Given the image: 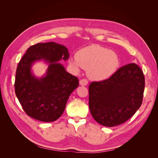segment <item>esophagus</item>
I'll return each mask as SVG.
<instances>
[{
    "label": "esophagus",
    "instance_id": "1",
    "mask_svg": "<svg viewBox=\"0 0 158 158\" xmlns=\"http://www.w3.org/2000/svg\"><path fill=\"white\" fill-rule=\"evenodd\" d=\"M79 83H80V85H83V86H85V85H88V82L87 80L82 79V80H80Z\"/></svg>",
    "mask_w": 158,
    "mask_h": 158
}]
</instances>
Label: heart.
Masks as SVG:
<instances>
[{"mask_svg":"<svg viewBox=\"0 0 158 158\" xmlns=\"http://www.w3.org/2000/svg\"><path fill=\"white\" fill-rule=\"evenodd\" d=\"M76 72L87 69L89 78L94 80H106L118 69L120 60L115 52L99 45H89L79 50L74 59L69 60Z\"/></svg>","mask_w":158,"mask_h":158,"instance_id":"heart-1","label":"heart"}]
</instances>
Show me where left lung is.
I'll list each match as a JSON object with an SVG mask.
<instances>
[{"mask_svg":"<svg viewBox=\"0 0 158 158\" xmlns=\"http://www.w3.org/2000/svg\"><path fill=\"white\" fill-rule=\"evenodd\" d=\"M144 76L135 63L119 69L109 79L89 85V107L100 125L112 127L132 117L142 103Z\"/></svg>","mask_w":158,"mask_h":158,"instance_id":"left-lung-1","label":"left lung"}]
</instances>
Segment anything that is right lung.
Returning <instances> with one entry per match:
<instances>
[{
  "mask_svg": "<svg viewBox=\"0 0 158 158\" xmlns=\"http://www.w3.org/2000/svg\"><path fill=\"white\" fill-rule=\"evenodd\" d=\"M69 58L67 48L55 42L37 44L28 48L18 63L14 84L17 98L27 115L52 122L63 114L70 95L79 84L78 79L59 63ZM38 61L48 66L41 77H37L32 70Z\"/></svg>",
  "mask_w": 158,
  "mask_h": 158,
  "instance_id": "add662e5",
  "label": "right lung"
}]
</instances>
